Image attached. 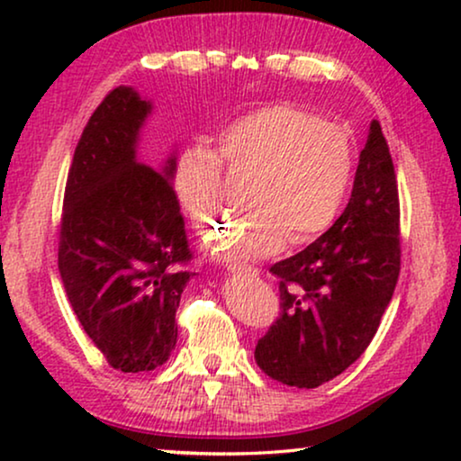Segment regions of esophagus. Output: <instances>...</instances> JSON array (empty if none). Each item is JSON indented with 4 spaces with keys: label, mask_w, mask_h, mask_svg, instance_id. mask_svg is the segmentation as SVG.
I'll use <instances>...</instances> for the list:
<instances>
[{
    "label": "esophagus",
    "mask_w": 461,
    "mask_h": 461,
    "mask_svg": "<svg viewBox=\"0 0 461 461\" xmlns=\"http://www.w3.org/2000/svg\"><path fill=\"white\" fill-rule=\"evenodd\" d=\"M230 273H239V275H248V276H256L260 275V270L256 267H249V264H229Z\"/></svg>",
    "instance_id": "1"
}]
</instances>
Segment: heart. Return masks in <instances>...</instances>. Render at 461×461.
Returning <instances> with one entry per match:
<instances>
[{
	"label": "heart",
	"instance_id": "b5f03b06",
	"mask_svg": "<svg viewBox=\"0 0 461 461\" xmlns=\"http://www.w3.org/2000/svg\"><path fill=\"white\" fill-rule=\"evenodd\" d=\"M224 167L249 178L251 207L212 241L213 254L260 258L325 232L348 197L357 167L350 131L294 104H268L218 136V153L191 144L176 157L174 191L201 230L222 213Z\"/></svg>",
	"mask_w": 461,
	"mask_h": 461
}]
</instances>
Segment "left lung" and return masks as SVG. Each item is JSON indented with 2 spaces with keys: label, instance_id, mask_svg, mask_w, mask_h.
<instances>
[{
  "label": "left lung",
  "instance_id": "obj_1",
  "mask_svg": "<svg viewBox=\"0 0 461 461\" xmlns=\"http://www.w3.org/2000/svg\"><path fill=\"white\" fill-rule=\"evenodd\" d=\"M399 222L393 157L374 119L342 216L270 268L279 279L281 312L256 346L264 374L287 386L317 388L363 355L399 279Z\"/></svg>",
  "mask_w": 461,
  "mask_h": 461
}]
</instances>
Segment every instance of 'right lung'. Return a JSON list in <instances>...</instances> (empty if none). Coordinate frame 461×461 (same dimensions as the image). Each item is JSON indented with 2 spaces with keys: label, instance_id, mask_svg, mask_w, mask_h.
Returning a JSON list of instances; mask_svg holds the SVG:
<instances>
[{
  "label": "right lung",
  "instance_id": "obj_1",
  "mask_svg": "<svg viewBox=\"0 0 461 461\" xmlns=\"http://www.w3.org/2000/svg\"><path fill=\"white\" fill-rule=\"evenodd\" d=\"M153 111L119 86L92 113L68 169L59 270L81 327L106 363L123 374L153 371L178 339L180 295L194 273L172 180L138 159Z\"/></svg>",
  "mask_w": 461,
  "mask_h": 461
}]
</instances>
